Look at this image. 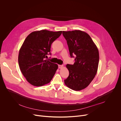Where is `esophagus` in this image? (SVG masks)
<instances>
[{"label":"esophagus","instance_id":"34e87169","mask_svg":"<svg viewBox=\"0 0 121 121\" xmlns=\"http://www.w3.org/2000/svg\"><path fill=\"white\" fill-rule=\"evenodd\" d=\"M63 67V65H58V68H62Z\"/></svg>","mask_w":121,"mask_h":121}]
</instances>
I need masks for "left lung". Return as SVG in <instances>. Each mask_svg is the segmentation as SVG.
I'll return each mask as SVG.
<instances>
[{"label":"left lung","mask_w":121,"mask_h":121,"mask_svg":"<svg viewBox=\"0 0 121 121\" xmlns=\"http://www.w3.org/2000/svg\"><path fill=\"white\" fill-rule=\"evenodd\" d=\"M70 56L74 57L73 65L67 64L69 76L65 85L79 91L87 87L97 74L99 62L98 48L88 33L80 30L63 31Z\"/></svg>","instance_id":"8db88e82"}]
</instances>
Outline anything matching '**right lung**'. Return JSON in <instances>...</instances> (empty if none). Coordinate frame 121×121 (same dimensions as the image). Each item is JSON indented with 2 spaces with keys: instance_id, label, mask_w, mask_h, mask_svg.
I'll use <instances>...</instances> for the list:
<instances>
[{
  "instance_id": "obj_1",
  "label": "right lung",
  "mask_w": 121,
  "mask_h": 121,
  "mask_svg": "<svg viewBox=\"0 0 121 121\" xmlns=\"http://www.w3.org/2000/svg\"><path fill=\"white\" fill-rule=\"evenodd\" d=\"M62 32L46 30L34 31L24 40L20 49L18 62L21 72L31 85L42 86L52 79L58 66L45 58L51 54V44Z\"/></svg>"
}]
</instances>
